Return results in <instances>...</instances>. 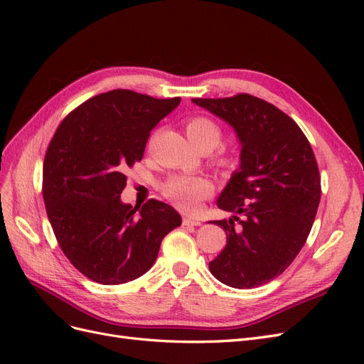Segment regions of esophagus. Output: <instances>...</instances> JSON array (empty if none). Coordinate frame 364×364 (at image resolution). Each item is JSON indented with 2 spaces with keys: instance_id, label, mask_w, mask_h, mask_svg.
Returning <instances> with one entry per match:
<instances>
[{
  "instance_id": "1",
  "label": "esophagus",
  "mask_w": 364,
  "mask_h": 364,
  "mask_svg": "<svg viewBox=\"0 0 364 364\" xmlns=\"http://www.w3.org/2000/svg\"><path fill=\"white\" fill-rule=\"evenodd\" d=\"M182 223H183V226H200V225H202L200 220H197V218H191V217H183Z\"/></svg>"
}]
</instances>
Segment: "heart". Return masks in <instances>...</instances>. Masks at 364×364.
Returning <instances> with one entry per match:
<instances>
[{"label": "heart", "mask_w": 364, "mask_h": 364, "mask_svg": "<svg viewBox=\"0 0 364 364\" xmlns=\"http://www.w3.org/2000/svg\"><path fill=\"white\" fill-rule=\"evenodd\" d=\"M186 135L193 144L202 151L215 149L223 139V129L217 121L206 115H193L185 123ZM218 167L229 168L235 164L234 156L222 153L217 158ZM162 193L176 206L185 211H193L205 197L211 196L213 185L205 178H191V176H173L162 185Z\"/></svg>", "instance_id": "b5f03b06"}]
</instances>
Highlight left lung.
Listing matches in <instances>:
<instances>
[{
  "mask_svg": "<svg viewBox=\"0 0 364 364\" xmlns=\"http://www.w3.org/2000/svg\"><path fill=\"white\" fill-rule=\"evenodd\" d=\"M193 103L228 121L241 141L240 170L217 200L235 215L214 222L226 246L209 270L229 287H259L290 266L313 228L322 193L316 156L296 121L258 97Z\"/></svg>",
  "mask_w": 364,
  "mask_h": 364,
  "instance_id": "left-lung-1",
  "label": "left lung"
}]
</instances>
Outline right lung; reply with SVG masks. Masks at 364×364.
<instances>
[{"instance_id":"right-lung-1","label":"right lung","mask_w":364,"mask_h":364,"mask_svg":"<svg viewBox=\"0 0 364 364\" xmlns=\"http://www.w3.org/2000/svg\"><path fill=\"white\" fill-rule=\"evenodd\" d=\"M179 103L181 97L114 90L77 106L54 132L42 168L43 202L65 257L91 281L139 278L182 223L164 202L150 199L139 209L119 199L151 129Z\"/></svg>"}]
</instances>
